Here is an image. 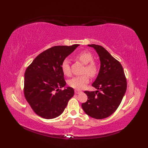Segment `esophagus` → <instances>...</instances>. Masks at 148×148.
Returning <instances> with one entry per match:
<instances>
[{"label":"esophagus","mask_w":148,"mask_h":148,"mask_svg":"<svg viewBox=\"0 0 148 148\" xmlns=\"http://www.w3.org/2000/svg\"><path fill=\"white\" fill-rule=\"evenodd\" d=\"M80 92H82L81 91L77 90V89H75V93L76 94V95H78V94H79Z\"/></svg>","instance_id":"esophagus-1"}]
</instances>
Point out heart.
Masks as SVG:
<instances>
[{
  "label": "heart",
  "instance_id": "heart-1",
  "mask_svg": "<svg viewBox=\"0 0 148 148\" xmlns=\"http://www.w3.org/2000/svg\"><path fill=\"white\" fill-rule=\"evenodd\" d=\"M77 58L85 65L83 73H86L91 77H95L97 72V66L93 60V56L92 53L87 51H84L78 53ZM62 71L65 75L70 76L71 75V70L70 62L68 59H65L61 65ZM87 74L81 76H77L71 78L69 84L70 86L75 89H82L88 83L89 78Z\"/></svg>",
  "mask_w": 148,
  "mask_h": 148
}]
</instances>
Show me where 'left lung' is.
<instances>
[{"label": "left lung", "mask_w": 148, "mask_h": 148, "mask_svg": "<svg viewBox=\"0 0 148 148\" xmlns=\"http://www.w3.org/2000/svg\"><path fill=\"white\" fill-rule=\"evenodd\" d=\"M95 49L99 57V72L92 86L96 91H85L88 100L82 107L84 112L96 119L109 117L117 110L127 90V79L123 67L105 48L88 44Z\"/></svg>", "instance_id": "obj_1"}]
</instances>
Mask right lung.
Instances as JSON below:
<instances>
[{"label":"right lung","mask_w":148,"mask_h":148,"mask_svg":"<svg viewBox=\"0 0 148 148\" xmlns=\"http://www.w3.org/2000/svg\"><path fill=\"white\" fill-rule=\"evenodd\" d=\"M78 46L52 47L39 54L26 69L25 97L33 111L40 117L52 119L59 116L73 96L72 88L60 89L66 85L61 65Z\"/></svg>","instance_id":"obj_1"}]
</instances>
